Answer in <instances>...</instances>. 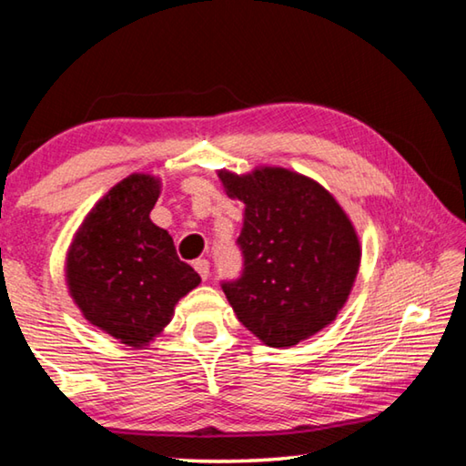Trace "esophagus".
I'll list each match as a JSON object with an SVG mask.
<instances>
[{
    "mask_svg": "<svg viewBox=\"0 0 466 466\" xmlns=\"http://www.w3.org/2000/svg\"><path fill=\"white\" fill-rule=\"evenodd\" d=\"M193 267H195V271L201 275L203 281L209 278V261H205V258H197V261L193 263Z\"/></svg>",
    "mask_w": 466,
    "mask_h": 466,
    "instance_id": "obj_1",
    "label": "esophagus"
}]
</instances>
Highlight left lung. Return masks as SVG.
Returning <instances> with one entry per match:
<instances>
[{"mask_svg":"<svg viewBox=\"0 0 466 466\" xmlns=\"http://www.w3.org/2000/svg\"><path fill=\"white\" fill-rule=\"evenodd\" d=\"M244 203V269L222 289L236 317L269 347H291L337 319L360 269L351 219L325 187L288 168L219 170Z\"/></svg>","mask_w":466,"mask_h":466,"instance_id":"obj_1","label":"left lung"}]
</instances>
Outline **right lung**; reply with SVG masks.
I'll use <instances>...</instances> for the list:
<instances>
[{"label":"right lung","instance_id":"right-lung-1","mask_svg":"<svg viewBox=\"0 0 466 466\" xmlns=\"http://www.w3.org/2000/svg\"><path fill=\"white\" fill-rule=\"evenodd\" d=\"M157 197L160 178H123L94 205L67 250V288L84 319L136 350L162 333L178 299L201 283L172 236L149 219Z\"/></svg>","mask_w":466,"mask_h":466}]
</instances>
